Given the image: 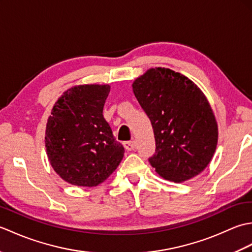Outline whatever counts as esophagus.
I'll return each instance as SVG.
<instances>
[{"label": "esophagus", "instance_id": "esophagus-1", "mask_svg": "<svg viewBox=\"0 0 252 252\" xmlns=\"http://www.w3.org/2000/svg\"><path fill=\"white\" fill-rule=\"evenodd\" d=\"M123 146L126 149V151H133L135 148V142L134 141H127L123 143Z\"/></svg>", "mask_w": 252, "mask_h": 252}]
</instances>
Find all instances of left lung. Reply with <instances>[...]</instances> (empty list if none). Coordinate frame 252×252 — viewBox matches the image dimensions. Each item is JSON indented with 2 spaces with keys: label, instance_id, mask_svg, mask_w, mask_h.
Wrapping results in <instances>:
<instances>
[{
  "label": "left lung",
  "instance_id": "obj_1",
  "mask_svg": "<svg viewBox=\"0 0 252 252\" xmlns=\"http://www.w3.org/2000/svg\"><path fill=\"white\" fill-rule=\"evenodd\" d=\"M151 119L156 153L152 167L163 179L181 183L207 168L218 144V123L202 91L169 68H151L132 84Z\"/></svg>",
  "mask_w": 252,
  "mask_h": 252
}]
</instances>
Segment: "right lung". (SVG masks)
I'll use <instances>...</instances> for the list:
<instances>
[{"label":"right lung","instance_id":"add662e5","mask_svg":"<svg viewBox=\"0 0 252 252\" xmlns=\"http://www.w3.org/2000/svg\"><path fill=\"white\" fill-rule=\"evenodd\" d=\"M108 84L76 85L53 106L45 130L47 158L67 183L93 187L121 162L125 148L103 116Z\"/></svg>","mask_w":252,"mask_h":252}]
</instances>
